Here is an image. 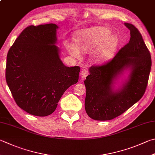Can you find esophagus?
Masks as SVG:
<instances>
[{
	"label": "esophagus",
	"instance_id": "obj_1",
	"mask_svg": "<svg viewBox=\"0 0 155 155\" xmlns=\"http://www.w3.org/2000/svg\"><path fill=\"white\" fill-rule=\"evenodd\" d=\"M88 74H89V71H88V70H87V69L82 70V71H81V76L83 78H85Z\"/></svg>",
	"mask_w": 155,
	"mask_h": 155
}]
</instances>
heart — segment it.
<instances>
[{
  "label": "heart",
  "mask_w": 155,
  "mask_h": 155,
  "mask_svg": "<svg viewBox=\"0 0 155 155\" xmlns=\"http://www.w3.org/2000/svg\"><path fill=\"white\" fill-rule=\"evenodd\" d=\"M110 32L105 27L96 26L78 32L75 43L67 45L68 52L75 58H81V52L89 53L95 47L93 58L97 63L106 62L110 60L118 45L117 38L110 36Z\"/></svg>",
  "instance_id": "1"
}]
</instances>
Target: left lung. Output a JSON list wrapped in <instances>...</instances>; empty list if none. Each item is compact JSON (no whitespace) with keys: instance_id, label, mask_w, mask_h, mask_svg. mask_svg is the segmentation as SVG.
<instances>
[{"instance_id":"left-lung-1","label":"left lung","mask_w":155,"mask_h":155,"mask_svg":"<svg viewBox=\"0 0 155 155\" xmlns=\"http://www.w3.org/2000/svg\"><path fill=\"white\" fill-rule=\"evenodd\" d=\"M130 30V40L112 60L102 66H92L84 81L85 108L92 119L108 120L122 114L141 99L147 87L152 61L141 34L134 25L125 23ZM126 69L130 73L117 90V79Z\"/></svg>"}]
</instances>
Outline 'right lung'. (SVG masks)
<instances>
[{
	"mask_svg": "<svg viewBox=\"0 0 155 155\" xmlns=\"http://www.w3.org/2000/svg\"><path fill=\"white\" fill-rule=\"evenodd\" d=\"M54 24L30 26L7 56L6 81L18 106L32 115L52 114L66 90L78 82L79 66L67 67L60 57Z\"/></svg>",
	"mask_w": 155,
	"mask_h": 155,
	"instance_id": "right-lung-1",
	"label": "right lung"
}]
</instances>
